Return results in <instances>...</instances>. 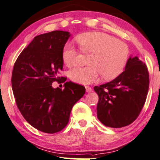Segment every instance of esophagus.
Here are the masks:
<instances>
[{
	"label": "esophagus",
	"instance_id": "34e87169",
	"mask_svg": "<svg viewBox=\"0 0 160 160\" xmlns=\"http://www.w3.org/2000/svg\"><path fill=\"white\" fill-rule=\"evenodd\" d=\"M86 92H92V88H91V87L89 86H86Z\"/></svg>",
	"mask_w": 160,
	"mask_h": 160
}]
</instances>
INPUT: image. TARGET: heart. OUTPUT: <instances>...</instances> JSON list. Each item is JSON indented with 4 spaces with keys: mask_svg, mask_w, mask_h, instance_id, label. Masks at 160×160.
<instances>
[{
    "mask_svg": "<svg viewBox=\"0 0 160 160\" xmlns=\"http://www.w3.org/2000/svg\"><path fill=\"white\" fill-rule=\"evenodd\" d=\"M82 52L92 53L88 60L89 66L72 68L68 77L79 84H91L97 82L102 75L105 80L116 78L122 73L128 60L129 50L124 42L117 40L108 34L89 32L77 37ZM78 51L71 43L65 44L62 59L66 66L71 67L76 62Z\"/></svg>",
    "mask_w": 160,
    "mask_h": 160,
    "instance_id": "b5f03b06",
    "label": "heart"
}]
</instances>
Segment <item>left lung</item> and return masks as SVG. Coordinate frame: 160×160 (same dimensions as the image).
I'll return each mask as SVG.
<instances>
[{
  "label": "left lung",
  "instance_id": "8db88e82",
  "mask_svg": "<svg viewBox=\"0 0 160 160\" xmlns=\"http://www.w3.org/2000/svg\"><path fill=\"white\" fill-rule=\"evenodd\" d=\"M148 87L147 66L137 56H130L122 73L107 83L94 86L99 96L98 120L114 128L130 125L143 108Z\"/></svg>",
  "mask_w": 160,
  "mask_h": 160
}]
</instances>
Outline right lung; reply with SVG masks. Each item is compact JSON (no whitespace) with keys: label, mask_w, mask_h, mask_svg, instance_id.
<instances>
[{"label":"right lung","mask_w":160,"mask_h":160,"mask_svg":"<svg viewBox=\"0 0 160 160\" xmlns=\"http://www.w3.org/2000/svg\"><path fill=\"white\" fill-rule=\"evenodd\" d=\"M70 32L53 31L34 38L14 65L12 87L16 104L24 119L38 130L54 134L62 130L69 120L72 107L82 98L86 88L72 81L64 89H54V81L62 69V48Z\"/></svg>","instance_id":"add662e5"}]
</instances>
